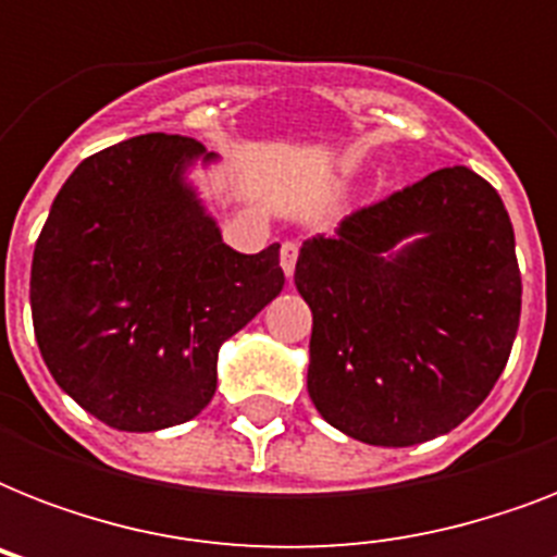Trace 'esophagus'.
Returning <instances> with one entry per match:
<instances>
[{
  "label": "esophagus",
  "instance_id": "34e87169",
  "mask_svg": "<svg viewBox=\"0 0 557 557\" xmlns=\"http://www.w3.org/2000/svg\"><path fill=\"white\" fill-rule=\"evenodd\" d=\"M297 243H283V248H280V265H283V274H286L288 280L295 277V265H297Z\"/></svg>",
  "mask_w": 557,
  "mask_h": 557
}]
</instances>
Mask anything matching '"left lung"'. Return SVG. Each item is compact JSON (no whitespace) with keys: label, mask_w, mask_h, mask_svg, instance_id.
<instances>
[{"label":"left lung","mask_w":557,"mask_h":557,"mask_svg":"<svg viewBox=\"0 0 557 557\" xmlns=\"http://www.w3.org/2000/svg\"><path fill=\"white\" fill-rule=\"evenodd\" d=\"M295 286L312 309L306 387L352 440L407 448L466 422L520 323L511 219L485 178L445 168L306 239Z\"/></svg>","instance_id":"1"}]
</instances>
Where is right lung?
Wrapping results in <instances>:
<instances>
[{
  "mask_svg": "<svg viewBox=\"0 0 557 557\" xmlns=\"http://www.w3.org/2000/svg\"><path fill=\"white\" fill-rule=\"evenodd\" d=\"M216 161L185 135H138L83 161L48 210L30 262L34 335L60 389L109 428L199 416L219 347L283 292L277 243H222L190 178Z\"/></svg>",
  "mask_w": 557,
  "mask_h": 557,
  "instance_id": "obj_1",
  "label": "right lung"
}]
</instances>
